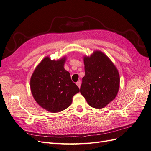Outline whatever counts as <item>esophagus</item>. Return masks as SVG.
<instances>
[{
    "label": "esophagus",
    "mask_w": 151,
    "mask_h": 151,
    "mask_svg": "<svg viewBox=\"0 0 151 151\" xmlns=\"http://www.w3.org/2000/svg\"><path fill=\"white\" fill-rule=\"evenodd\" d=\"M76 85L78 86V87L80 88V86H81V81L80 80H78V82H76Z\"/></svg>",
    "instance_id": "34e87169"
}]
</instances>
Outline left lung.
Listing matches in <instances>:
<instances>
[{"mask_svg":"<svg viewBox=\"0 0 151 151\" xmlns=\"http://www.w3.org/2000/svg\"><path fill=\"white\" fill-rule=\"evenodd\" d=\"M85 76L80 93L91 106L102 109L116 97L120 78L117 68L103 53L96 51L84 57Z\"/></svg>","mask_w":151,"mask_h":151,"instance_id":"left-lung-1","label":"left lung"}]
</instances>
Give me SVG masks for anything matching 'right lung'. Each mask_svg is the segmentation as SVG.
Wrapping results in <instances>:
<instances>
[{
  "instance_id": "obj_1",
  "label": "right lung",
  "mask_w": 151,
  "mask_h": 151,
  "mask_svg": "<svg viewBox=\"0 0 151 151\" xmlns=\"http://www.w3.org/2000/svg\"><path fill=\"white\" fill-rule=\"evenodd\" d=\"M65 58L52 60L45 57L30 78V89L36 101L50 112H59L71 105L73 96L80 92L64 68Z\"/></svg>"
}]
</instances>
